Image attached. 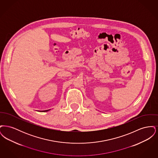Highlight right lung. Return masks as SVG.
Wrapping results in <instances>:
<instances>
[{
	"mask_svg": "<svg viewBox=\"0 0 158 158\" xmlns=\"http://www.w3.org/2000/svg\"><path fill=\"white\" fill-rule=\"evenodd\" d=\"M48 110H45V111H43L42 112H46V111H48Z\"/></svg>",
	"mask_w": 158,
	"mask_h": 158,
	"instance_id": "add662e5",
	"label": "right lung"
}]
</instances>
